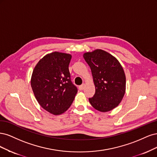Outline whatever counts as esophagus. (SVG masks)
<instances>
[{
	"mask_svg": "<svg viewBox=\"0 0 157 157\" xmlns=\"http://www.w3.org/2000/svg\"><path fill=\"white\" fill-rule=\"evenodd\" d=\"M85 87V84H82V85H80L79 87V89L80 90H82L84 89Z\"/></svg>",
	"mask_w": 157,
	"mask_h": 157,
	"instance_id": "34e87169",
	"label": "esophagus"
}]
</instances>
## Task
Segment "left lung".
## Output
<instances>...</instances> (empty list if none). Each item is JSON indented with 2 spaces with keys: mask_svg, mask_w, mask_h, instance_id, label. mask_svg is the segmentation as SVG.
Segmentation results:
<instances>
[{
  "mask_svg": "<svg viewBox=\"0 0 157 157\" xmlns=\"http://www.w3.org/2000/svg\"><path fill=\"white\" fill-rule=\"evenodd\" d=\"M91 70L95 93L89 98L93 107L101 112L112 110L120 104L126 90V76L122 66L112 55L102 49L83 54Z\"/></svg>",
  "mask_w": 157,
  "mask_h": 157,
  "instance_id": "8db88e82",
  "label": "left lung"
}]
</instances>
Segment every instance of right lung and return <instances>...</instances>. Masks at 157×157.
<instances>
[{
  "label": "right lung",
  "instance_id": "obj_1",
  "mask_svg": "<svg viewBox=\"0 0 157 157\" xmlns=\"http://www.w3.org/2000/svg\"><path fill=\"white\" fill-rule=\"evenodd\" d=\"M72 55L55 52L40 59L32 74L31 85L38 104L55 115L65 112L78 93L68 66Z\"/></svg>",
  "mask_w": 157,
  "mask_h": 157
}]
</instances>
